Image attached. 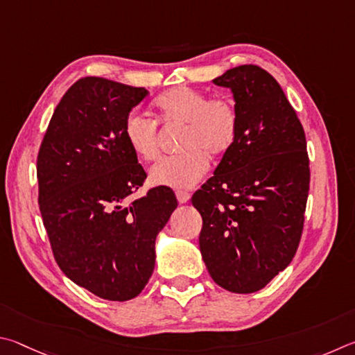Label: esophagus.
Returning <instances> with one entry per match:
<instances>
[{
	"label": "esophagus",
	"mask_w": 355,
	"mask_h": 355,
	"mask_svg": "<svg viewBox=\"0 0 355 355\" xmlns=\"http://www.w3.org/2000/svg\"><path fill=\"white\" fill-rule=\"evenodd\" d=\"M176 198H178L179 204H185V202L190 201V195L187 193V191H182V190L176 191Z\"/></svg>",
	"instance_id": "obj_1"
}]
</instances>
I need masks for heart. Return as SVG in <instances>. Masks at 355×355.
<instances>
[{
	"label": "heart",
	"instance_id": "b5f03b06",
	"mask_svg": "<svg viewBox=\"0 0 355 355\" xmlns=\"http://www.w3.org/2000/svg\"><path fill=\"white\" fill-rule=\"evenodd\" d=\"M154 110L164 124L185 126L182 154L160 159L149 170V182L157 187L190 189L206 176L209 155L226 154L239 134V110L227 98H210L206 92L178 85L155 98ZM124 140L139 160L157 157V128L140 115L124 121Z\"/></svg>",
	"mask_w": 355,
	"mask_h": 355
}]
</instances>
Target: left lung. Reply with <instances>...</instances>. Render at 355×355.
Masks as SVG:
<instances>
[{
	"label": "left lung",
	"instance_id": "left-lung-1",
	"mask_svg": "<svg viewBox=\"0 0 355 355\" xmlns=\"http://www.w3.org/2000/svg\"><path fill=\"white\" fill-rule=\"evenodd\" d=\"M212 83L232 92L240 124L191 198L202 216L200 250L220 287L254 293L287 268L300 245L310 182L306 134L263 68L240 65Z\"/></svg>",
	"mask_w": 355,
	"mask_h": 355
}]
</instances>
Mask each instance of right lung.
Here are the masks:
<instances>
[{
  "instance_id": "obj_1",
  "label": "right lung",
  "mask_w": 355,
  "mask_h": 355,
  "mask_svg": "<svg viewBox=\"0 0 355 355\" xmlns=\"http://www.w3.org/2000/svg\"><path fill=\"white\" fill-rule=\"evenodd\" d=\"M143 87L83 78L67 90L43 137L37 178L43 225L60 270L107 301L139 296L155 263V239L178 207L166 187L129 202L146 173L124 140Z\"/></svg>"
}]
</instances>
